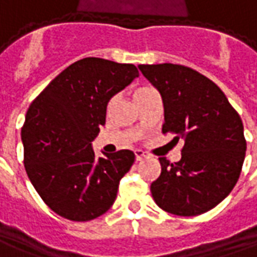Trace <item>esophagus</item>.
Wrapping results in <instances>:
<instances>
[{"label":"esophagus","instance_id":"1","mask_svg":"<svg viewBox=\"0 0 257 257\" xmlns=\"http://www.w3.org/2000/svg\"><path fill=\"white\" fill-rule=\"evenodd\" d=\"M135 157H136V161H142L146 156H145V153H143L142 150H136V152H135Z\"/></svg>","mask_w":257,"mask_h":257}]
</instances>
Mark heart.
<instances>
[{
    "mask_svg": "<svg viewBox=\"0 0 257 257\" xmlns=\"http://www.w3.org/2000/svg\"><path fill=\"white\" fill-rule=\"evenodd\" d=\"M153 87H139V89H136L135 91V98H139L142 96H145L147 93H150V91H153Z\"/></svg>",
    "mask_w": 257,
    "mask_h": 257,
    "instance_id": "1",
    "label": "heart"
}]
</instances>
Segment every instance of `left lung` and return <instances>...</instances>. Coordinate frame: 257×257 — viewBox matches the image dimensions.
<instances>
[{
    "label": "left lung",
    "instance_id": "obj_1",
    "mask_svg": "<svg viewBox=\"0 0 257 257\" xmlns=\"http://www.w3.org/2000/svg\"><path fill=\"white\" fill-rule=\"evenodd\" d=\"M164 103L163 134L184 141L181 160L159 157L161 174L150 191L160 209L199 216L225 197L241 175L246 141L239 114L209 78L179 64L139 65Z\"/></svg>",
    "mask_w": 257,
    "mask_h": 257
}]
</instances>
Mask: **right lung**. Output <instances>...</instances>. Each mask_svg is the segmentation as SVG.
<instances>
[{
    "label": "right lung",
    "instance_id": "add662e5",
    "mask_svg": "<svg viewBox=\"0 0 257 257\" xmlns=\"http://www.w3.org/2000/svg\"><path fill=\"white\" fill-rule=\"evenodd\" d=\"M138 76L132 64L89 57L64 69L30 104L21 132L23 164L39 196L58 216L90 221L114 203L134 152L96 159L90 145L105 123L110 98Z\"/></svg>",
    "mask_w": 257,
    "mask_h": 257
}]
</instances>
